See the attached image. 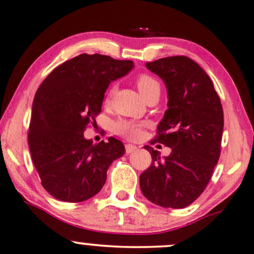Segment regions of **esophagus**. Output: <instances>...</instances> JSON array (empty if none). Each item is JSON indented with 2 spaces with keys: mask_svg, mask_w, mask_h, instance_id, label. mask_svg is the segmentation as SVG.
Masks as SVG:
<instances>
[{
  "mask_svg": "<svg viewBox=\"0 0 254 254\" xmlns=\"http://www.w3.org/2000/svg\"><path fill=\"white\" fill-rule=\"evenodd\" d=\"M136 150H137V146L132 145V144H127V145H125V152H127V155L131 152H133V151H136Z\"/></svg>",
  "mask_w": 254,
  "mask_h": 254,
  "instance_id": "34e87169",
  "label": "esophagus"
}]
</instances>
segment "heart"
I'll use <instances>...</instances> for the list:
<instances>
[{"mask_svg":"<svg viewBox=\"0 0 254 254\" xmlns=\"http://www.w3.org/2000/svg\"><path fill=\"white\" fill-rule=\"evenodd\" d=\"M134 83H136V86L138 91H139V94L142 95V97L145 99V101L149 99L151 96L160 94V85L158 81H157L155 77L147 75V73H140V75H138ZM111 95L112 90L109 91L107 102L110 101ZM142 127L143 124L138 123V122L120 120L115 122L114 130L116 133L122 134V136L129 138V139H136V138L139 137L140 127Z\"/></svg>","mask_w":254,"mask_h":254,"instance_id":"b5f03b06","label":"heart"}]
</instances>
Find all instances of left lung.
I'll list each match as a JSON object with an SVG mask.
<instances>
[{
	"label": "left lung",
	"mask_w": 254,
	"mask_h": 254,
	"mask_svg": "<svg viewBox=\"0 0 254 254\" xmlns=\"http://www.w3.org/2000/svg\"><path fill=\"white\" fill-rule=\"evenodd\" d=\"M168 89L169 109L151 145L171 149L162 158L150 145L152 162L139 177L140 190L153 204L183 208L203 193L220 156L224 112L213 83L193 60L171 56L147 62Z\"/></svg>",
	"instance_id": "1"
}]
</instances>
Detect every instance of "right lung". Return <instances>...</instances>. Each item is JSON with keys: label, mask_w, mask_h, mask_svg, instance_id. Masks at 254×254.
I'll return each instance as SVG.
<instances>
[{"label": "right lung", "mask_w": 254, "mask_h": 254, "mask_svg": "<svg viewBox=\"0 0 254 254\" xmlns=\"http://www.w3.org/2000/svg\"><path fill=\"white\" fill-rule=\"evenodd\" d=\"M132 61L82 55L56 66L37 89L28 144L42 186L54 198L79 203L94 197L107 181L123 143L109 137L92 144L83 136L102 110L105 90L132 69Z\"/></svg>", "instance_id": "1"}]
</instances>
